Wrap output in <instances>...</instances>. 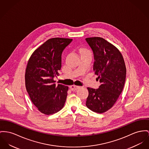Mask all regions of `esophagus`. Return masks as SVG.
<instances>
[{
    "mask_svg": "<svg viewBox=\"0 0 149 149\" xmlns=\"http://www.w3.org/2000/svg\"><path fill=\"white\" fill-rule=\"evenodd\" d=\"M80 86H76V85H72L70 86V89L72 90H77L79 89Z\"/></svg>",
    "mask_w": 149,
    "mask_h": 149,
    "instance_id": "esophagus-1",
    "label": "esophagus"
}]
</instances>
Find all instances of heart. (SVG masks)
Segmentation results:
<instances>
[{"label":"heart","mask_w":149,"mask_h":149,"mask_svg":"<svg viewBox=\"0 0 149 149\" xmlns=\"http://www.w3.org/2000/svg\"><path fill=\"white\" fill-rule=\"evenodd\" d=\"M80 51H81V52H90L89 50H88L87 49H85V48H82V49H81Z\"/></svg>","instance_id":"heart-1"}]
</instances>
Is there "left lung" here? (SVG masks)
<instances>
[{"instance_id": "1", "label": "left lung", "mask_w": 149, "mask_h": 149, "mask_svg": "<svg viewBox=\"0 0 149 149\" xmlns=\"http://www.w3.org/2000/svg\"><path fill=\"white\" fill-rule=\"evenodd\" d=\"M86 40L93 51V70L101 83L97 89L88 88L86 106L102 113L111 109L119 98L125 81L126 67L120 51L106 40L90 37Z\"/></svg>"}]
</instances>
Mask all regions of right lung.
<instances>
[{
  "label": "right lung",
  "mask_w": 149,
  "mask_h": 149,
  "mask_svg": "<svg viewBox=\"0 0 149 149\" xmlns=\"http://www.w3.org/2000/svg\"><path fill=\"white\" fill-rule=\"evenodd\" d=\"M72 39L46 40L30 56L25 70V86L33 103L47 115L58 112L65 102L68 87L56 85L54 77L61 67V54Z\"/></svg>",
  "instance_id": "1"
}]
</instances>
